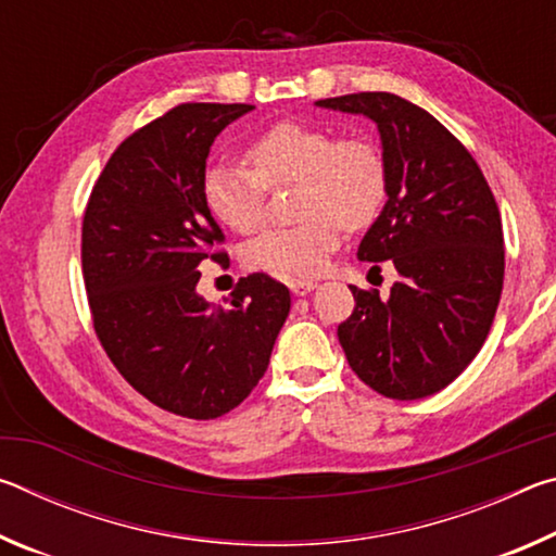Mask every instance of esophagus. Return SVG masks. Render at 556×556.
Returning a JSON list of instances; mask_svg holds the SVG:
<instances>
[{"label": "esophagus", "instance_id": "esophagus-1", "mask_svg": "<svg viewBox=\"0 0 556 556\" xmlns=\"http://www.w3.org/2000/svg\"><path fill=\"white\" fill-rule=\"evenodd\" d=\"M289 289H291V294L306 296V294H312V291L316 289V281H312V279H291L289 281Z\"/></svg>", "mask_w": 556, "mask_h": 556}]
</instances>
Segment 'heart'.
<instances>
[{"mask_svg": "<svg viewBox=\"0 0 556 556\" xmlns=\"http://www.w3.org/2000/svg\"><path fill=\"white\" fill-rule=\"evenodd\" d=\"M248 166L213 164L203 174V201L235 232H255L265 220L267 186L296 181L291 228L262 232L244 262L267 275L299 279L324 271L341 232L363 230L388 201V164L365 137H338L306 122H277L244 149Z\"/></svg>", "mask_w": 556, "mask_h": 556, "instance_id": "1", "label": "heart"}]
</instances>
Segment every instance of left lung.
Instances as JSON below:
<instances>
[{"label":"left lung","instance_id":"8db88e82","mask_svg":"<svg viewBox=\"0 0 556 556\" xmlns=\"http://www.w3.org/2000/svg\"><path fill=\"white\" fill-rule=\"evenodd\" d=\"M316 105L378 125L388 203L357 260H390L400 275L388 299L351 289L355 308L338 326V341L375 392L429 397L468 368L491 331L505 275L501 211L476 159L427 110L392 92Z\"/></svg>","mask_w":556,"mask_h":556}]
</instances>
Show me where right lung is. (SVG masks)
Wrapping results in <instances>:
<instances>
[{"mask_svg": "<svg viewBox=\"0 0 556 556\" xmlns=\"http://www.w3.org/2000/svg\"><path fill=\"white\" fill-rule=\"evenodd\" d=\"M252 105L186 102L122 142L83 218V279L102 348L131 388L178 417L215 419L255 390L291 306L267 275L240 279L228 306L195 287L223 242L203 201L205 159Z\"/></svg>", "mask_w": 556, "mask_h": 556, "instance_id": "1", "label": "right lung"}]
</instances>
